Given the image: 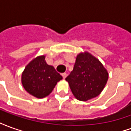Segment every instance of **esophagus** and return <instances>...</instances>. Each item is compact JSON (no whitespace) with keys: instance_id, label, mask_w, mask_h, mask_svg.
Instances as JSON below:
<instances>
[{"instance_id":"obj_1","label":"esophagus","mask_w":131,"mask_h":131,"mask_svg":"<svg viewBox=\"0 0 131 131\" xmlns=\"http://www.w3.org/2000/svg\"><path fill=\"white\" fill-rule=\"evenodd\" d=\"M62 76L63 79H65L66 77H67V74H66V73H62Z\"/></svg>"}]
</instances>
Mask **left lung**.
Listing matches in <instances>:
<instances>
[{"label":"left lung","mask_w":131,"mask_h":131,"mask_svg":"<svg viewBox=\"0 0 131 131\" xmlns=\"http://www.w3.org/2000/svg\"><path fill=\"white\" fill-rule=\"evenodd\" d=\"M108 77L107 69L100 60L85 52L77 55L73 71L65 80L77 100L87 101L101 93Z\"/></svg>","instance_id":"1"}]
</instances>
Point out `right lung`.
Returning a JSON list of instances; mask_svg holds the SVG:
<instances>
[{
  "label": "right lung",
  "instance_id": "right-lung-1",
  "mask_svg": "<svg viewBox=\"0 0 131 131\" xmlns=\"http://www.w3.org/2000/svg\"><path fill=\"white\" fill-rule=\"evenodd\" d=\"M46 56H38L31 60L21 74V83L24 89L33 96L43 98L54 89L62 77L45 60Z\"/></svg>",
  "mask_w": 131,
  "mask_h": 131
}]
</instances>
